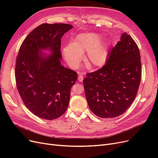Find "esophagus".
<instances>
[{"label": "esophagus", "mask_w": 158, "mask_h": 158, "mask_svg": "<svg viewBox=\"0 0 158 158\" xmlns=\"http://www.w3.org/2000/svg\"><path fill=\"white\" fill-rule=\"evenodd\" d=\"M83 79H84L83 76H82V75H79V77H78V80H79V81H80V82H82V81H83Z\"/></svg>", "instance_id": "obj_1"}]
</instances>
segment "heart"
<instances>
[{
	"instance_id": "b5f03b06",
	"label": "heart",
	"mask_w": 158,
	"mask_h": 158,
	"mask_svg": "<svg viewBox=\"0 0 158 158\" xmlns=\"http://www.w3.org/2000/svg\"><path fill=\"white\" fill-rule=\"evenodd\" d=\"M102 36L95 32H85L78 35L73 42L63 49V55L67 64L73 69L79 67L86 52L85 63L89 68L102 66L108 57V48L102 41Z\"/></svg>"
}]
</instances>
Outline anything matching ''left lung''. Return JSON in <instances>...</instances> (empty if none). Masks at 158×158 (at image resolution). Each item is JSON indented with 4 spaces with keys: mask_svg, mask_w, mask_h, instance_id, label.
Wrapping results in <instances>:
<instances>
[{
    "mask_svg": "<svg viewBox=\"0 0 158 158\" xmlns=\"http://www.w3.org/2000/svg\"><path fill=\"white\" fill-rule=\"evenodd\" d=\"M142 76L138 47L124 32L109 54L106 64L88 73L83 81L90 110L101 118L118 117L133 102Z\"/></svg>",
    "mask_w": 158,
    "mask_h": 158,
    "instance_id": "1",
    "label": "left lung"
}]
</instances>
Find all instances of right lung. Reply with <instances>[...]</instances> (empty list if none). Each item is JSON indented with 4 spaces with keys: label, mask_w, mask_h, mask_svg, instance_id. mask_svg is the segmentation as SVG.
Listing matches in <instances>:
<instances>
[{
    "label": "right lung",
    "mask_w": 158,
    "mask_h": 158,
    "mask_svg": "<svg viewBox=\"0 0 158 158\" xmlns=\"http://www.w3.org/2000/svg\"><path fill=\"white\" fill-rule=\"evenodd\" d=\"M73 27L67 23H43L22 42L16 57L15 79L25 106L36 117L54 120L67 109L77 73L61 65V38ZM50 49L52 55L41 51Z\"/></svg>",
    "instance_id": "add662e5"
}]
</instances>
